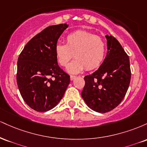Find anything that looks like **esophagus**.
Instances as JSON below:
<instances>
[{
	"mask_svg": "<svg viewBox=\"0 0 147 147\" xmlns=\"http://www.w3.org/2000/svg\"><path fill=\"white\" fill-rule=\"evenodd\" d=\"M70 80L72 81V80H74V79H75L76 78V76L71 75V76H70Z\"/></svg>",
	"mask_w": 147,
	"mask_h": 147,
	"instance_id": "1",
	"label": "esophagus"
}]
</instances>
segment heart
<instances>
[{"mask_svg":"<svg viewBox=\"0 0 147 147\" xmlns=\"http://www.w3.org/2000/svg\"><path fill=\"white\" fill-rule=\"evenodd\" d=\"M66 43H58L55 47L57 61L61 66H67L73 57H76L67 68L71 74H77L85 68L92 70L104 61L106 45L99 36L86 31L74 32L65 38Z\"/></svg>","mask_w":147,"mask_h":147,"instance_id":"b5f03b06","label":"heart"}]
</instances>
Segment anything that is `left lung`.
Returning a JSON list of instances; mask_svg holds the SVG:
<instances>
[{
    "label": "left lung",
    "instance_id": "obj_1",
    "mask_svg": "<svg viewBox=\"0 0 147 147\" xmlns=\"http://www.w3.org/2000/svg\"><path fill=\"white\" fill-rule=\"evenodd\" d=\"M107 53L99 68L85 76L82 97L90 109L107 113L120 104L129 88L131 81L129 57L111 35H106Z\"/></svg>",
    "mask_w": 147,
    "mask_h": 147
}]
</instances>
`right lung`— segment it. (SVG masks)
Segmentation results:
<instances>
[{
    "mask_svg": "<svg viewBox=\"0 0 147 147\" xmlns=\"http://www.w3.org/2000/svg\"><path fill=\"white\" fill-rule=\"evenodd\" d=\"M67 23L51 25L25 45L17 62L16 81L25 102L45 112L60 102L70 84V76L59 66L55 47Z\"/></svg>",
    "mask_w": 147,
    "mask_h": 147,
    "instance_id": "obj_1",
    "label": "right lung"
}]
</instances>
